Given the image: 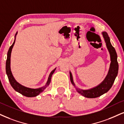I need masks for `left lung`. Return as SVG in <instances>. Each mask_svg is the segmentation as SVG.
I'll return each instance as SVG.
<instances>
[{
  "label": "left lung",
  "instance_id": "obj_1",
  "mask_svg": "<svg viewBox=\"0 0 124 124\" xmlns=\"http://www.w3.org/2000/svg\"><path fill=\"white\" fill-rule=\"evenodd\" d=\"M102 36L104 39L106 45L110 56V64L109 71L105 78L102 82L97 86L87 90L80 89L75 85L73 80V76L71 71H70V80L71 83L74 85L77 92L83 95V97L88 98H95L100 97L102 95L108 92L110 89L113 84L114 83L116 78L117 77L118 71V64L117 62V54L115 49L111 44L110 39L108 33L106 31L102 32Z\"/></svg>",
  "mask_w": 124,
  "mask_h": 124
}]
</instances>
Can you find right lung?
Masks as SVG:
<instances>
[{"instance_id": "right-lung-1", "label": "right lung", "mask_w": 124, "mask_h": 124, "mask_svg": "<svg viewBox=\"0 0 124 124\" xmlns=\"http://www.w3.org/2000/svg\"><path fill=\"white\" fill-rule=\"evenodd\" d=\"M18 32H16V33L15 34V39L14 41L13 44H12V45L9 48L8 52H7V60H6V74L8 76V78L10 82V85L12 86L16 92L20 93L22 95L25 96L27 97H34L36 96L39 95L43 92L44 90L49 85L50 83V80H51V78L52 76V75L53 73L54 72L55 70H56V68H55L54 70H52L51 71V72L50 73L49 75L48 80H47L46 83L44 86L41 87L37 88H29L27 87L24 86L21 84L18 83V82L15 80L14 77L11 71V67H10V64H11V54L12 49L14 45L15 42V39H16V36L17 35Z\"/></svg>"}]
</instances>
